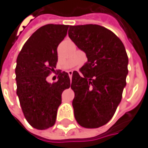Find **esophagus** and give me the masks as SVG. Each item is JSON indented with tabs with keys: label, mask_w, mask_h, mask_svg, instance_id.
<instances>
[{
	"label": "esophagus",
	"mask_w": 148,
	"mask_h": 148,
	"mask_svg": "<svg viewBox=\"0 0 148 148\" xmlns=\"http://www.w3.org/2000/svg\"><path fill=\"white\" fill-rule=\"evenodd\" d=\"M68 74H69L70 79H71V77H72V71H68Z\"/></svg>",
	"instance_id": "34e87169"
}]
</instances>
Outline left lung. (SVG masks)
I'll return each mask as SVG.
<instances>
[{"instance_id":"8db88e82","label":"left lung","mask_w":148,"mask_h":148,"mask_svg":"<svg viewBox=\"0 0 148 148\" xmlns=\"http://www.w3.org/2000/svg\"><path fill=\"white\" fill-rule=\"evenodd\" d=\"M68 36L87 57L80 69L82 75L72 73L74 116L80 126L97 128L112 119L122 100L127 54L119 37L99 25L70 26Z\"/></svg>"}]
</instances>
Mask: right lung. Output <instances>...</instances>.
<instances>
[{"label": "right lung", "instance_id": "right-lung-1", "mask_svg": "<svg viewBox=\"0 0 148 148\" xmlns=\"http://www.w3.org/2000/svg\"><path fill=\"white\" fill-rule=\"evenodd\" d=\"M68 27L55 24L41 26L26 41L17 56L16 94L26 121L36 129L54 126L62 93L71 86L68 73L61 71H56L57 82H47L56 71L57 47L66 36Z\"/></svg>", "mask_w": 148, "mask_h": 148}]
</instances>
